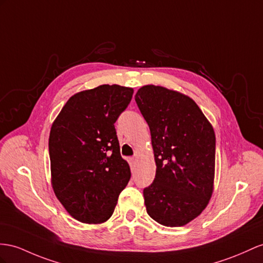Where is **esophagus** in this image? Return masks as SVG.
Wrapping results in <instances>:
<instances>
[{
  "mask_svg": "<svg viewBox=\"0 0 263 263\" xmlns=\"http://www.w3.org/2000/svg\"><path fill=\"white\" fill-rule=\"evenodd\" d=\"M129 161H130V164H131V166H134V164H136V161H137V159H136V158H130V159H129Z\"/></svg>",
  "mask_w": 263,
  "mask_h": 263,
  "instance_id": "1",
  "label": "esophagus"
}]
</instances>
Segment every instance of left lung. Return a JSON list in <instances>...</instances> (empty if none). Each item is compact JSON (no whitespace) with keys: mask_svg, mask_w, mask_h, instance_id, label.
<instances>
[{"mask_svg":"<svg viewBox=\"0 0 263 263\" xmlns=\"http://www.w3.org/2000/svg\"><path fill=\"white\" fill-rule=\"evenodd\" d=\"M134 99L150 127L157 164L153 183L143 190L146 212L162 226H185L212 197L213 127L183 93L150 84L140 87Z\"/></svg>","mask_w":263,"mask_h":263,"instance_id":"1","label":"left lung"}]
</instances>
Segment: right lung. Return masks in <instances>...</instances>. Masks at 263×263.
I'll list each match as a JSON object with an SVG mask.
<instances>
[{
	"mask_svg": "<svg viewBox=\"0 0 263 263\" xmlns=\"http://www.w3.org/2000/svg\"><path fill=\"white\" fill-rule=\"evenodd\" d=\"M132 94V87L118 84L81 91L67 100L51 126L53 191L67 213L82 223L109 220L131 178L114 123Z\"/></svg>",
	"mask_w": 263,
	"mask_h": 263,
	"instance_id": "obj_1",
	"label": "right lung"
}]
</instances>
